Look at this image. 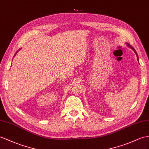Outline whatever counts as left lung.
Instances as JSON below:
<instances>
[{"label": "left lung", "instance_id": "left-lung-1", "mask_svg": "<svg viewBox=\"0 0 149 149\" xmlns=\"http://www.w3.org/2000/svg\"><path fill=\"white\" fill-rule=\"evenodd\" d=\"M126 44H127V45H128L129 47H130V48H131L133 50H134V52H135V54H136V56H137V58H138V61H139V56H138V54H137V53H136V50H135V49H134L133 48V47H132L131 45H130V44H129V43H126Z\"/></svg>", "mask_w": 149, "mask_h": 149}]
</instances>
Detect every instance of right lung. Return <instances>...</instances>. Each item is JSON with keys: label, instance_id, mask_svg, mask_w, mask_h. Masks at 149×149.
Here are the masks:
<instances>
[{"label": "right lung", "instance_id": "add662e5", "mask_svg": "<svg viewBox=\"0 0 149 149\" xmlns=\"http://www.w3.org/2000/svg\"><path fill=\"white\" fill-rule=\"evenodd\" d=\"M17 52H18V50H17V52H16V53H17ZM16 54H14V56H16Z\"/></svg>", "mask_w": 149, "mask_h": 149}]
</instances>
